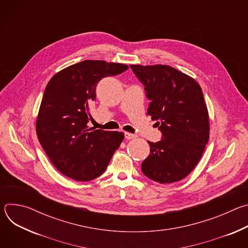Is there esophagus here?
I'll return each instance as SVG.
<instances>
[{"instance_id":"34e87169","label":"esophagus","mask_w":248,"mask_h":248,"mask_svg":"<svg viewBox=\"0 0 248 248\" xmlns=\"http://www.w3.org/2000/svg\"><path fill=\"white\" fill-rule=\"evenodd\" d=\"M124 137H125L126 139H134V138L137 137V135H136V134H133V133H130V132H125V133H124Z\"/></svg>"}]
</instances>
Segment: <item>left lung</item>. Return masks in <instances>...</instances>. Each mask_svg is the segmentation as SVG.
Masks as SVG:
<instances>
[{"mask_svg":"<svg viewBox=\"0 0 248 248\" xmlns=\"http://www.w3.org/2000/svg\"><path fill=\"white\" fill-rule=\"evenodd\" d=\"M150 100L147 115L162 132L148 141L149 156L142 172L160 184L185 179L198 164L209 140V115L202 89L189 76L170 65L131 64Z\"/></svg>","mask_w":248,"mask_h":248,"instance_id":"1","label":"left lung"}]
</instances>
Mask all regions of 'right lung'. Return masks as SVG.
<instances>
[{"instance_id": "add662e5", "label": "right lung", "mask_w": 248, "mask_h": 248, "mask_svg": "<svg viewBox=\"0 0 248 248\" xmlns=\"http://www.w3.org/2000/svg\"><path fill=\"white\" fill-rule=\"evenodd\" d=\"M128 66L86 60L57 73L48 82L36 120L39 142L56 169L78 182H89L107 169L124 133L92 129L89 106L96 85Z\"/></svg>"}]
</instances>
